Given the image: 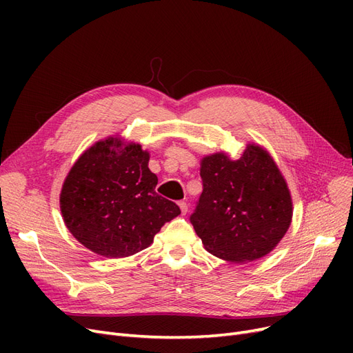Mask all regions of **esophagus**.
Instances as JSON below:
<instances>
[{
  "mask_svg": "<svg viewBox=\"0 0 353 353\" xmlns=\"http://www.w3.org/2000/svg\"><path fill=\"white\" fill-rule=\"evenodd\" d=\"M179 209H181V213H183V215H185V213L188 212L187 201H179Z\"/></svg>",
  "mask_w": 353,
  "mask_h": 353,
  "instance_id": "34e87169",
  "label": "esophagus"
}]
</instances>
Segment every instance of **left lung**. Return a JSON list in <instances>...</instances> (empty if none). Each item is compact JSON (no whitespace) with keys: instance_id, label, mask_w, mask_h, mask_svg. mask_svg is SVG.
Here are the masks:
<instances>
[{"instance_id":"left-lung-1","label":"left lung","mask_w":353,"mask_h":353,"mask_svg":"<svg viewBox=\"0 0 353 353\" xmlns=\"http://www.w3.org/2000/svg\"><path fill=\"white\" fill-rule=\"evenodd\" d=\"M203 191L191 223L205 249L230 262H252L281 241L293 216L287 183L270 153L249 144L239 160L201 159Z\"/></svg>"}]
</instances>
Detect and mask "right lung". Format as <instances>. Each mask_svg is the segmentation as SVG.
I'll return each mask as SVG.
<instances>
[{"instance_id": "1", "label": "right lung", "mask_w": 353, "mask_h": 353, "mask_svg": "<svg viewBox=\"0 0 353 353\" xmlns=\"http://www.w3.org/2000/svg\"><path fill=\"white\" fill-rule=\"evenodd\" d=\"M150 154L140 144L108 138L85 150L68 174L60 194L72 236L104 258H125L147 249L181 210L156 193Z\"/></svg>"}]
</instances>
